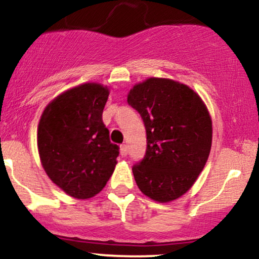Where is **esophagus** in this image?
<instances>
[{"label":"esophagus","mask_w":259,"mask_h":259,"mask_svg":"<svg viewBox=\"0 0 259 259\" xmlns=\"http://www.w3.org/2000/svg\"><path fill=\"white\" fill-rule=\"evenodd\" d=\"M120 154H121V157H125L127 154V146H126V145H121V146H120Z\"/></svg>","instance_id":"1"}]
</instances>
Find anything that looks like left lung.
<instances>
[{
    "instance_id": "8db88e82",
    "label": "left lung",
    "mask_w": 259,
    "mask_h": 259,
    "mask_svg": "<svg viewBox=\"0 0 259 259\" xmlns=\"http://www.w3.org/2000/svg\"><path fill=\"white\" fill-rule=\"evenodd\" d=\"M127 103L144 120L147 148L133 167L139 189L167 203L186 194L206 165L212 147V119L197 92L165 78L134 85Z\"/></svg>"
}]
</instances>
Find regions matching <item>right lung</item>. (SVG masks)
Segmentation results:
<instances>
[{
    "label": "right lung",
    "mask_w": 259,
    "mask_h": 259,
    "mask_svg": "<svg viewBox=\"0 0 259 259\" xmlns=\"http://www.w3.org/2000/svg\"><path fill=\"white\" fill-rule=\"evenodd\" d=\"M108 96L99 82L78 85L55 97L38 121V156L47 177L78 200L99 194L117 164L119 147L102 121Z\"/></svg>",
    "instance_id": "obj_1"
}]
</instances>
